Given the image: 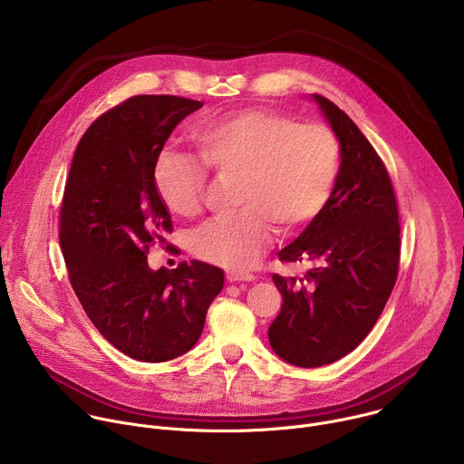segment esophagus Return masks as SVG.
Masks as SVG:
<instances>
[{"instance_id": "34e87169", "label": "esophagus", "mask_w": 464, "mask_h": 464, "mask_svg": "<svg viewBox=\"0 0 464 464\" xmlns=\"http://www.w3.org/2000/svg\"><path fill=\"white\" fill-rule=\"evenodd\" d=\"M226 277L229 283H251L256 279L253 274H244V272H227Z\"/></svg>"}]
</instances>
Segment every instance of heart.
I'll use <instances>...</instances> for the list:
<instances>
[{"label": "heart", "mask_w": 464, "mask_h": 464, "mask_svg": "<svg viewBox=\"0 0 464 464\" xmlns=\"http://www.w3.org/2000/svg\"><path fill=\"white\" fill-rule=\"evenodd\" d=\"M194 147L206 169L237 176V213L215 218L190 233L196 256L229 270H244L272 237V224L294 231L328 204L340 178L342 145L326 124H299L270 110H244L198 126ZM206 169L181 154H161L154 163V187L165 209L190 218L200 213Z\"/></svg>", "instance_id": "1"}]
</instances>
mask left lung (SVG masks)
I'll use <instances>...</instances> for the list:
<instances>
[{
    "instance_id": "left-lung-1",
    "label": "left lung",
    "mask_w": 464,
    "mask_h": 464,
    "mask_svg": "<svg viewBox=\"0 0 464 464\" xmlns=\"http://www.w3.org/2000/svg\"><path fill=\"white\" fill-rule=\"evenodd\" d=\"M310 99L340 140L342 169L324 209L279 251L281 260L306 262V276L272 277L283 306L268 340L297 367L328 365L363 342L392 292L401 255L399 209L376 150L334 102Z\"/></svg>"
}]
</instances>
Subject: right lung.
<instances>
[{"label":"right lung","mask_w":464,"mask_h":464,"mask_svg":"<svg viewBox=\"0 0 464 464\" xmlns=\"http://www.w3.org/2000/svg\"><path fill=\"white\" fill-rule=\"evenodd\" d=\"M204 102L138 95L101 115L82 136L60 209V247L72 286L99 333L149 363L190 351L224 288L211 264L152 270L150 242L172 233L154 187V163L172 130Z\"/></svg>","instance_id":"obj_1"}]
</instances>
